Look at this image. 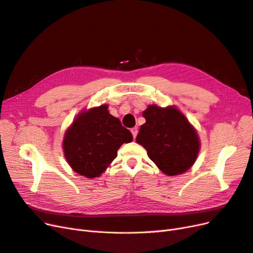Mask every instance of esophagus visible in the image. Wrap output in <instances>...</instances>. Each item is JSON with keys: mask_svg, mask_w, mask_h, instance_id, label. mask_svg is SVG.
Masks as SVG:
<instances>
[{"mask_svg": "<svg viewBox=\"0 0 253 253\" xmlns=\"http://www.w3.org/2000/svg\"><path fill=\"white\" fill-rule=\"evenodd\" d=\"M131 132H132V135H133V138L135 139L136 136H137V133H138V128H137V127H133V128L131 129Z\"/></svg>", "mask_w": 253, "mask_h": 253, "instance_id": "1", "label": "esophagus"}]
</instances>
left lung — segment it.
Masks as SVG:
<instances>
[{"label":"left lung","instance_id":"8db88e82","mask_svg":"<svg viewBox=\"0 0 253 253\" xmlns=\"http://www.w3.org/2000/svg\"><path fill=\"white\" fill-rule=\"evenodd\" d=\"M136 141L147 150L150 159L167 175H177L195 162L200 141L187 118L175 108L149 105Z\"/></svg>","mask_w":253,"mask_h":253}]
</instances>
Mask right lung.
Returning <instances> with one entry per match:
<instances>
[{
    "label": "right lung",
    "instance_id": "obj_1",
    "mask_svg": "<svg viewBox=\"0 0 253 253\" xmlns=\"http://www.w3.org/2000/svg\"><path fill=\"white\" fill-rule=\"evenodd\" d=\"M132 140V133L112 116L108 105H101L81 113L75 119L64 136L63 149L75 172L94 178L117 157L121 144Z\"/></svg>",
    "mask_w": 253,
    "mask_h": 253
}]
</instances>
